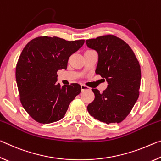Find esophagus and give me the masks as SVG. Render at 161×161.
Returning <instances> with one entry per match:
<instances>
[{
    "mask_svg": "<svg viewBox=\"0 0 161 161\" xmlns=\"http://www.w3.org/2000/svg\"><path fill=\"white\" fill-rule=\"evenodd\" d=\"M89 89H90V88H89V87H88L87 86L84 85V84H81V92H84V91H86V90H89Z\"/></svg>",
    "mask_w": 161,
    "mask_h": 161,
    "instance_id": "1",
    "label": "esophagus"
}]
</instances>
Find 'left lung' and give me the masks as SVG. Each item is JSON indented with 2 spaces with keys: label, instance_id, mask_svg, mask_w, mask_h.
<instances>
[{
  "label": "left lung",
  "instance_id": "8db88e82",
  "mask_svg": "<svg viewBox=\"0 0 161 161\" xmlns=\"http://www.w3.org/2000/svg\"><path fill=\"white\" fill-rule=\"evenodd\" d=\"M87 47L98 53L96 74L105 78L107 88L100 93L92 89L89 114L107 124L120 123L129 115L139 96L141 67L130 46L112 35L86 40Z\"/></svg>",
  "mask_w": 161,
  "mask_h": 161
}]
</instances>
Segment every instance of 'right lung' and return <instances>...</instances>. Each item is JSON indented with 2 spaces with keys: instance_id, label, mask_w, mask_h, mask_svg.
Segmentation results:
<instances>
[{
  "instance_id": "obj_1",
  "label": "right lung",
  "mask_w": 161,
  "mask_h": 161,
  "mask_svg": "<svg viewBox=\"0 0 161 161\" xmlns=\"http://www.w3.org/2000/svg\"><path fill=\"white\" fill-rule=\"evenodd\" d=\"M84 43V40L38 37L22 51L16 65V82L22 105L36 121L50 124L62 119L70 102L80 93L77 83L62 86L57 83V72L67 69L69 57Z\"/></svg>"
}]
</instances>
